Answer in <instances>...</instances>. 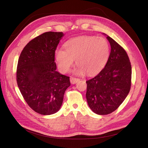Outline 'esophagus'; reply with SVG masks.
Returning <instances> with one entry per match:
<instances>
[{"mask_svg":"<svg viewBox=\"0 0 148 148\" xmlns=\"http://www.w3.org/2000/svg\"><path fill=\"white\" fill-rule=\"evenodd\" d=\"M79 81V79L75 77H70V82L71 84H75Z\"/></svg>","mask_w":148,"mask_h":148,"instance_id":"obj_1","label":"esophagus"}]
</instances>
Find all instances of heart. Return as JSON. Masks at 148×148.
Here are the masks:
<instances>
[{"instance_id":"heart-1","label":"heart","mask_w":148,"mask_h":148,"mask_svg":"<svg viewBox=\"0 0 148 148\" xmlns=\"http://www.w3.org/2000/svg\"><path fill=\"white\" fill-rule=\"evenodd\" d=\"M110 52V44L106 38L83 36L67 41L65 50L58 49L55 57L58 68L62 73L68 72L75 60L78 66L76 73L92 75L104 68Z\"/></svg>"}]
</instances>
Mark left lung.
<instances>
[{"instance_id": "1", "label": "left lung", "mask_w": 148, "mask_h": 148, "mask_svg": "<svg viewBox=\"0 0 148 148\" xmlns=\"http://www.w3.org/2000/svg\"><path fill=\"white\" fill-rule=\"evenodd\" d=\"M110 56L105 67L95 77L87 80L86 99L94 112H113L127 97L131 88L132 65L126 51L109 36Z\"/></svg>"}]
</instances>
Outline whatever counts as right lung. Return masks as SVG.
Returning <instances> with one entry per match:
<instances>
[{"instance_id":"right-lung-1","label":"right lung","mask_w":148,"mask_h":148,"mask_svg":"<svg viewBox=\"0 0 148 148\" xmlns=\"http://www.w3.org/2000/svg\"><path fill=\"white\" fill-rule=\"evenodd\" d=\"M62 32L49 31L30 41L21 51L16 82L28 105L36 112L51 115L60 109L70 77L56 71L55 52Z\"/></svg>"}]
</instances>
